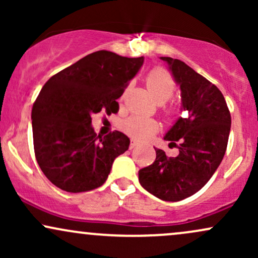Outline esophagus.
<instances>
[{
  "instance_id": "esophagus-1",
  "label": "esophagus",
  "mask_w": 258,
  "mask_h": 258,
  "mask_svg": "<svg viewBox=\"0 0 258 258\" xmlns=\"http://www.w3.org/2000/svg\"><path fill=\"white\" fill-rule=\"evenodd\" d=\"M138 146V142L136 139H131V143H130V149H133L135 147Z\"/></svg>"
}]
</instances>
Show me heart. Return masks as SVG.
Returning a JSON list of instances; mask_svg holds the SVG:
<instances>
[{"label": "heart", "instance_id": "heart-1", "mask_svg": "<svg viewBox=\"0 0 258 258\" xmlns=\"http://www.w3.org/2000/svg\"><path fill=\"white\" fill-rule=\"evenodd\" d=\"M147 86L156 102L165 103L172 97L174 82L171 75L162 69H154L148 74ZM121 127L126 133L138 139H146L159 130L155 120L143 116H131L122 121Z\"/></svg>", "mask_w": 258, "mask_h": 258}]
</instances>
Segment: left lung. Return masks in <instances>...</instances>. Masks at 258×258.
I'll list each match as a JSON object with an SVG mask.
<instances>
[{
  "label": "left lung",
  "mask_w": 258,
  "mask_h": 258,
  "mask_svg": "<svg viewBox=\"0 0 258 258\" xmlns=\"http://www.w3.org/2000/svg\"><path fill=\"white\" fill-rule=\"evenodd\" d=\"M180 90L179 116L165 133V141L177 147L174 158L155 148L156 159L138 172L141 185L165 201H180L199 191L214 176L226 153L229 138V110L214 84L184 61L160 57Z\"/></svg>",
  "instance_id": "obj_1"
}]
</instances>
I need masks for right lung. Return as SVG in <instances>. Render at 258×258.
Wrapping results in <instances>:
<instances>
[{
	"label": "right lung",
	"instance_id": "add662e5",
	"mask_svg": "<svg viewBox=\"0 0 258 258\" xmlns=\"http://www.w3.org/2000/svg\"><path fill=\"white\" fill-rule=\"evenodd\" d=\"M143 61L98 51L44 84L32 106V137L38 166L55 186L81 193L104 184L130 138L119 131L97 136L91 116L119 111L116 100Z\"/></svg>",
	"mask_w": 258,
	"mask_h": 258
}]
</instances>
